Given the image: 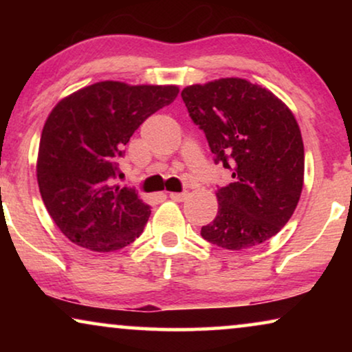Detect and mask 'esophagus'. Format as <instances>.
<instances>
[{
    "label": "esophagus",
    "instance_id": "1",
    "mask_svg": "<svg viewBox=\"0 0 352 352\" xmlns=\"http://www.w3.org/2000/svg\"><path fill=\"white\" fill-rule=\"evenodd\" d=\"M189 194L187 192H170V199L175 201H184Z\"/></svg>",
    "mask_w": 352,
    "mask_h": 352
}]
</instances>
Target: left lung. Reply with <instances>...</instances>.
<instances>
[{
  "instance_id": "left-lung-1",
  "label": "left lung",
  "mask_w": 352,
  "mask_h": 352,
  "mask_svg": "<svg viewBox=\"0 0 352 352\" xmlns=\"http://www.w3.org/2000/svg\"><path fill=\"white\" fill-rule=\"evenodd\" d=\"M214 162L234 181L216 190L218 214L201 237L226 250L256 247L292 218L305 182V146L287 104L256 83L219 78L182 89Z\"/></svg>"
}]
</instances>
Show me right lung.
Segmentation results:
<instances>
[{"mask_svg": "<svg viewBox=\"0 0 352 352\" xmlns=\"http://www.w3.org/2000/svg\"><path fill=\"white\" fill-rule=\"evenodd\" d=\"M177 93L176 85L99 81L65 96L47 115L38 147V187L72 243L107 253L142 234L151 206L134 189L112 186V177L133 133Z\"/></svg>", "mask_w": 352, "mask_h": 352, "instance_id": "1", "label": "right lung"}]
</instances>
